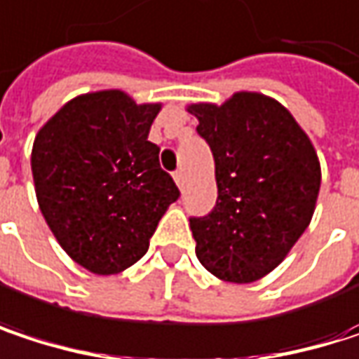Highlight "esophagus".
Returning a JSON list of instances; mask_svg holds the SVG:
<instances>
[{"label": "esophagus", "instance_id": "obj_1", "mask_svg": "<svg viewBox=\"0 0 359 359\" xmlns=\"http://www.w3.org/2000/svg\"><path fill=\"white\" fill-rule=\"evenodd\" d=\"M175 180H177L179 189H182V187H184V172H182V170H177V172H175Z\"/></svg>", "mask_w": 359, "mask_h": 359}]
</instances>
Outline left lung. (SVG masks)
<instances>
[{"instance_id": "1", "label": "left lung", "mask_w": 359, "mask_h": 359, "mask_svg": "<svg viewBox=\"0 0 359 359\" xmlns=\"http://www.w3.org/2000/svg\"><path fill=\"white\" fill-rule=\"evenodd\" d=\"M189 111L212 149L218 184L212 212L189 218L197 259L226 283H253L308 229L320 191L318 156L289 109L266 95L241 91Z\"/></svg>"}]
</instances>
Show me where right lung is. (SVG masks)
Segmentation results:
<instances>
[{
  "label": "right lung",
  "mask_w": 359,
  "mask_h": 359,
  "mask_svg": "<svg viewBox=\"0 0 359 359\" xmlns=\"http://www.w3.org/2000/svg\"><path fill=\"white\" fill-rule=\"evenodd\" d=\"M160 104L137 106L122 91L68 102L35 137L36 201L53 237L93 274L139 262L170 203L180 197L147 141Z\"/></svg>",
  "instance_id": "obj_1"
}]
</instances>
